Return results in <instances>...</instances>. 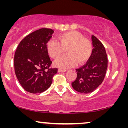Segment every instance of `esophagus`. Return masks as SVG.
<instances>
[{
  "instance_id": "obj_1",
  "label": "esophagus",
  "mask_w": 128,
  "mask_h": 128,
  "mask_svg": "<svg viewBox=\"0 0 128 128\" xmlns=\"http://www.w3.org/2000/svg\"><path fill=\"white\" fill-rule=\"evenodd\" d=\"M66 70L65 69H58V72H60V73H62V72H66Z\"/></svg>"
}]
</instances>
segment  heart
Listing matches in <instances>:
<instances>
[{"label": "heart", "instance_id": "heart-1", "mask_svg": "<svg viewBox=\"0 0 128 128\" xmlns=\"http://www.w3.org/2000/svg\"><path fill=\"white\" fill-rule=\"evenodd\" d=\"M58 41L50 40L46 45L47 52L52 58L56 59L67 50L68 55L59 58L54 62L60 68H72L78 63L82 65L87 62L92 53V45L81 33L75 31H67L59 35Z\"/></svg>", "mask_w": 128, "mask_h": 128}]
</instances>
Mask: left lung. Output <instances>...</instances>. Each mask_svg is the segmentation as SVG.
<instances>
[{
  "instance_id": "left-lung-1",
  "label": "left lung",
  "mask_w": 128,
  "mask_h": 128,
  "mask_svg": "<svg viewBox=\"0 0 128 128\" xmlns=\"http://www.w3.org/2000/svg\"><path fill=\"white\" fill-rule=\"evenodd\" d=\"M92 40V55L84 65L76 69L77 78L72 83L74 90L84 94L92 92L102 83L107 69V55L104 45L94 36Z\"/></svg>"
}]
</instances>
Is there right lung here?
<instances>
[{
  "mask_svg": "<svg viewBox=\"0 0 128 128\" xmlns=\"http://www.w3.org/2000/svg\"><path fill=\"white\" fill-rule=\"evenodd\" d=\"M54 32L50 28H41L22 39L16 50L14 71L24 90L32 94L41 93L51 85L57 68H50L52 61L46 44Z\"/></svg>",
  "mask_w": 128,
  "mask_h": 128,
  "instance_id": "add662e5",
  "label": "right lung"
}]
</instances>
